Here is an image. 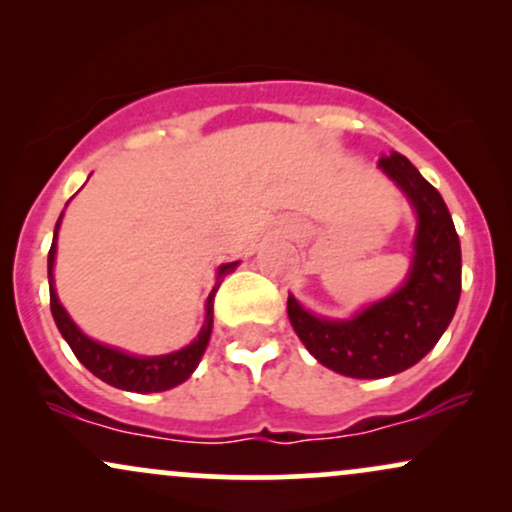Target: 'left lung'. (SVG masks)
<instances>
[{"label":"left lung","instance_id":"8db88e82","mask_svg":"<svg viewBox=\"0 0 512 512\" xmlns=\"http://www.w3.org/2000/svg\"><path fill=\"white\" fill-rule=\"evenodd\" d=\"M378 166L402 187L416 211L414 260L402 289L351 320H325L289 296V320L305 349L346 378H387L419 363L448 330L462 291V252L443 197L392 151Z\"/></svg>","mask_w":512,"mask_h":512}]
</instances>
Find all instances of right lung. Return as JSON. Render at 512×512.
<instances>
[{"label": "right lung", "mask_w": 512, "mask_h": 512, "mask_svg": "<svg viewBox=\"0 0 512 512\" xmlns=\"http://www.w3.org/2000/svg\"><path fill=\"white\" fill-rule=\"evenodd\" d=\"M62 216L57 219L55 226V238H52V248L48 252V281H50V310L55 317L57 330L62 332V337L67 339V344L72 346L74 356L79 358L84 366L91 370L96 378H101L103 383L117 387V390L127 392H163L170 387L185 383L192 375V370L197 368L199 358H202L204 349H207L211 327H214V296L219 291L221 279L228 272L236 269L238 262H228L219 267V276H216V286L211 289L207 298V317H204V325L199 330L197 339L185 349L173 351L166 356H129L125 351L113 349V346H105L93 342L91 337H86L79 327L74 325L72 317L67 315V310L62 308L60 298L55 293V284H52V267H55V252H57V228H60Z\"/></svg>", "instance_id": "add662e5"}]
</instances>
